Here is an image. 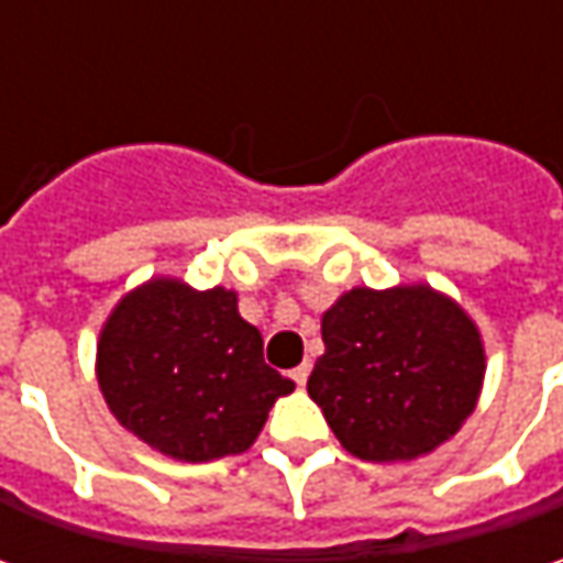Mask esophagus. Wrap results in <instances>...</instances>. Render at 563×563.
Segmentation results:
<instances>
[{
  "mask_svg": "<svg viewBox=\"0 0 563 563\" xmlns=\"http://www.w3.org/2000/svg\"><path fill=\"white\" fill-rule=\"evenodd\" d=\"M310 369H313L310 363H300L297 369H291V378H294V382H297V385H300V388L307 385V378H310Z\"/></svg>",
  "mask_w": 563,
  "mask_h": 563,
  "instance_id": "esophagus-1",
  "label": "esophagus"
}]
</instances>
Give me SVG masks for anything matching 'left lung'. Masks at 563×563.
<instances>
[{"instance_id": "obj_1", "label": "left lung", "mask_w": 563, "mask_h": 563, "mask_svg": "<svg viewBox=\"0 0 563 563\" xmlns=\"http://www.w3.org/2000/svg\"><path fill=\"white\" fill-rule=\"evenodd\" d=\"M322 341L325 354L307 391L360 461H413L435 451L479 400V329L429 285L341 294L322 316Z\"/></svg>"}]
</instances>
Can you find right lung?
<instances>
[{"label": "right lung", "instance_id": "obj_1", "mask_svg": "<svg viewBox=\"0 0 563 563\" xmlns=\"http://www.w3.org/2000/svg\"><path fill=\"white\" fill-rule=\"evenodd\" d=\"M97 378L115 420L175 461L203 464L256 442L294 382L263 360L238 294L150 278L124 294L97 344Z\"/></svg>", "mask_w": 563, "mask_h": 563}]
</instances>
